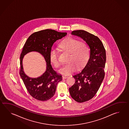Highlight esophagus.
<instances>
[{
  "mask_svg": "<svg viewBox=\"0 0 129 129\" xmlns=\"http://www.w3.org/2000/svg\"><path fill=\"white\" fill-rule=\"evenodd\" d=\"M68 77H67V76H63L62 77V78L63 79H66V78H68Z\"/></svg>",
  "mask_w": 129,
  "mask_h": 129,
  "instance_id": "esophagus-1",
  "label": "esophagus"
}]
</instances>
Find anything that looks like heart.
Masks as SVG:
<instances>
[{
  "mask_svg": "<svg viewBox=\"0 0 129 129\" xmlns=\"http://www.w3.org/2000/svg\"><path fill=\"white\" fill-rule=\"evenodd\" d=\"M59 47L64 51L69 53L67 62L58 70L59 73L69 75L76 71L77 66L82 67L88 62L89 57V49L84 41L68 37L63 40L59 44ZM50 60L55 68L60 66V61L58 51L53 48L50 53Z\"/></svg>",
  "mask_w": 129,
  "mask_h": 129,
  "instance_id": "obj_1",
  "label": "heart"
}]
</instances>
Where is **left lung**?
<instances>
[{"instance_id": "8db88e82", "label": "left lung", "mask_w": 129, "mask_h": 129, "mask_svg": "<svg viewBox=\"0 0 129 129\" xmlns=\"http://www.w3.org/2000/svg\"><path fill=\"white\" fill-rule=\"evenodd\" d=\"M71 35L82 38L90 48V57L82 71L75 74L74 85L69 88L71 97L79 103L93 98L105 77L106 53L104 47L96 36L84 30L73 31Z\"/></svg>"}]
</instances>
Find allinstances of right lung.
Wrapping results in <instances>:
<instances>
[{
	"label": "right lung",
	"mask_w": 129,
	"mask_h": 129,
	"mask_svg": "<svg viewBox=\"0 0 129 129\" xmlns=\"http://www.w3.org/2000/svg\"><path fill=\"white\" fill-rule=\"evenodd\" d=\"M67 33L58 32L47 29L32 34L28 38L20 55L19 74L27 91L30 95L39 101H46L51 99L55 94L58 82L62 79L60 75L53 70L51 64L50 53L53 43L62 38ZM37 51L44 57L47 63L46 70L41 76L31 78L23 71L22 59L28 52Z\"/></svg>",
	"instance_id": "right-lung-1"
}]
</instances>
